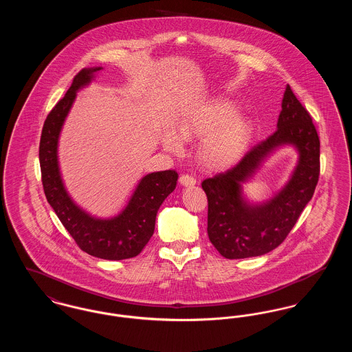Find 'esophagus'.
I'll return each mask as SVG.
<instances>
[{
  "label": "esophagus",
  "instance_id": "1",
  "mask_svg": "<svg viewBox=\"0 0 352 352\" xmlns=\"http://www.w3.org/2000/svg\"><path fill=\"white\" fill-rule=\"evenodd\" d=\"M179 182L184 186H194L197 184V179L192 177V175H188V174H184L179 177Z\"/></svg>",
  "mask_w": 352,
  "mask_h": 352
}]
</instances>
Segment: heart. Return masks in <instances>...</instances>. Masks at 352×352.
<instances>
[{"instance_id": "obj_1", "label": "heart", "mask_w": 352, "mask_h": 352, "mask_svg": "<svg viewBox=\"0 0 352 352\" xmlns=\"http://www.w3.org/2000/svg\"><path fill=\"white\" fill-rule=\"evenodd\" d=\"M250 131V122L236 116L234 105L218 102L182 118L179 131L166 128L162 144L168 151H178L184 146V138L206 135L199 149L201 158L207 165L220 168L232 162L245 148Z\"/></svg>"}]
</instances>
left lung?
<instances>
[{"label":"left lung","instance_id":"obj_1","mask_svg":"<svg viewBox=\"0 0 352 352\" xmlns=\"http://www.w3.org/2000/svg\"><path fill=\"white\" fill-rule=\"evenodd\" d=\"M277 131L253 145L231 168L201 182L208 201L207 234L226 258L261 256L277 248L313 198L319 178V137L309 112L286 85ZM292 144L299 161L289 181L273 199L251 204L241 184L270 152Z\"/></svg>","mask_w":352,"mask_h":352}]
</instances>
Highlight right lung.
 Masks as SVG:
<instances>
[{"label":"right lung","mask_w":352,"mask_h":352,"mask_svg":"<svg viewBox=\"0 0 352 352\" xmlns=\"http://www.w3.org/2000/svg\"><path fill=\"white\" fill-rule=\"evenodd\" d=\"M101 69H82L74 78L65 98L51 109L41 135L39 164L46 199L79 248L104 260H124L137 256L151 240L157 212L174 191L178 174L174 170H165L142 177L128 204L113 218H95L71 199L59 170L58 141L76 92L91 83Z\"/></svg>","instance_id":"add662e5"}]
</instances>
